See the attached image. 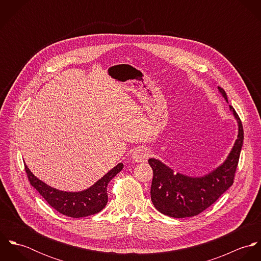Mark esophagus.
Returning a JSON list of instances; mask_svg holds the SVG:
<instances>
[{
	"mask_svg": "<svg viewBox=\"0 0 261 261\" xmlns=\"http://www.w3.org/2000/svg\"><path fill=\"white\" fill-rule=\"evenodd\" d=\"M148 158H149V151L146 148H139L136 149L132 154V159L136 163L146 162Z\"/></svg>",
	"mask_w": 261,
	"mask_h": 261,
	"instance_id": "esophagus-1",
	"label": "esophagus"
}]
</instances>
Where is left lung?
<instances>
[{"label":"left lung","instance_id":"1","mask_svg":"<svg viewBox=\"0 0 261 261\" xmlns=\"http://www.w3.org/2000/svg\"><path fill=\"white\" fill-rule=\"evenodd\" d=\"M218 90L228 103L223 88L218 86ZM229 110L238 125L237 139L226 160L211 172L198 177L188 176L175 172L158 159H149L153 174L150 198L158 211L174 218L196 216L211 206L232 186L244 136L238 114L231 106Z\"/></svg>","mask_w":261,"mask_h":261}]
</instances>
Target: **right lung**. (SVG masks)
<instances>
[{
	"mask_svg": "<svg viewBox=\"0 0 261 261\" xmlns=\"http://www.w3.org/2000/svg\"><path fill=\"white\" fill-rule=\"evenodd\" d=\"M122 168L123 164L119 163L92 186L78 192H67L47 185L38 179L25 164V170L31 185L37 190L52 208L72 218L94 215L106 207L109 200L108 185Z\"/></svg>",
	"mask_w": 261,
	"mask_h": 261,
	"instance_id": "obj_1",
	"label": "right lung"
}]
</instances>
